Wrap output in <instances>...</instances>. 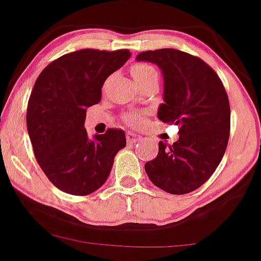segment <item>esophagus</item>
<instances>
[{"label": "esophagus", "instance_id": "obj_1", "mask_svg": "<svg viewBox=\"0 0 261 261\" xmlns=\"http://www.w3.org/2000/svg\"><path fill=\"white\" fill-rule=\"evenodd\" d=\"M141 140V136L134 133H127L126 134V141L128 143H136L137 141Z\"/></svg>", "mask_w": 261, "mask_h": 261}]
</instances>
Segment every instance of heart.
Returning <instances> with one entry per match:
<instances>
[{"mask_svg":"<svg viewBox=\"0 0 261 261\" xmlns=\"http://www.w3.org/2000/svg\"><path fill=\"white\" fill-rule=\"evenodd\" d=\"M131 73H133V76L135 77V81H136V83H140V81H143L152 76L158 77L156 69L154 67H152L150 64H147V63H136V64L133 65V68H131ZM125 120H126L128 124L135 125L139 124L141 119L134 114H127L126 117H125Z\"/></svg>","mask_w":261,"mask_h":261,"instance_id":"b5f03b06","label":"heart"}]
</instances>
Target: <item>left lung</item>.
Segmentation results:
<instances>
[{"label":"left lung","instance_id":"obj_1","mask_svg":"<svg viewBox=\"0 0 261 261\" xmlns=\"http://www.w3.org/2000/svg\"><path fill=\"white\" fill-rule=\"evenodd\" d=\"M136 59L161 68L158 119L180 127L176 142H159L156 158L144 165L147 175L168 193L192 192L212 176L227 147L231 111L224 85L205 62L178 49L146 51Z\"/></svg>","mask_w":261,"mask_h":261}]
</instances>
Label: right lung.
<instances>
[{
  "label": "right lung",
  "mask_w": 261,
  "mask_h": 261,
  "mask_svg": "<svg viewBox=\"0 0 261 261\" xmlns=\"http://www.w3.org/2000/svg\"><path fill=\"white\" fill-rule=\"evenodd\" d=\"M130 56L128 49H80L49 63L36 79L28 102V133L40 168L63 192L87 196L98 190L126 146L122 130L108 128L90 140L84 125L107 77Z\"/></svg>",
  "instance_id": "add662e5"
}]
</instances>
